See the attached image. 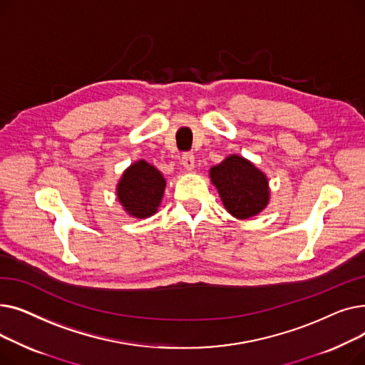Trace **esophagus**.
<instances>
[{
    "label": "esophagus",
    "instance_id": "1",
    "mask_svg": "<svg viewBox=\"0 0 365 365\" xmlns=\"http://www.w3.org/2000/svg\"><path fill=\"white\" fill-rule=\"evenodd\" d=\"M182 165L186 170H192L195 167V157L192 155V152H185L182 155Z\"/></svg>",
    "mask_w": 365,
    "mask_h": 365
}]
</instances>
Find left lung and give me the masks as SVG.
Listing matches in <instances>:
<instances>
[{
    "mask_svg": "<svg viewBox=\"0 0 365 365\" xmlns=\"http://www.w3.org/2000/svg\"><path fill=\"white\" fill-rule=\"evenodd\" d=\"M225 208L238 219L259 215L269 200V187L263 173L242 157L231 155L210 170Z\"/></svg>",
    "mask_w": 365,
    "mask_h": 365,
    "instance_id": "8db88e82",
    "label": "left lung"
}]
</instances>
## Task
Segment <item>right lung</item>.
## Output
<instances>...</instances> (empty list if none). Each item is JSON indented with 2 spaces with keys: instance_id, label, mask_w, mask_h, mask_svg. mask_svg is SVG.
<instances>
[{
  "instance_id": "obj_1",
  "label": "right lung",
  "mask_w": 365,
  "mask_h": 365,
  "mask_svg": "<svg viewBox=\"0 0 365 365\" xmlns=\"http://www.w3.org/2000/svg\"><path fill=\"white\" fill-rule=\"evenodd\" d=\"M164 187L161 173L146 161H138L124 171L117 195L128 215L143 219L157 212Z\"/></svg>"
}]
</instances>
